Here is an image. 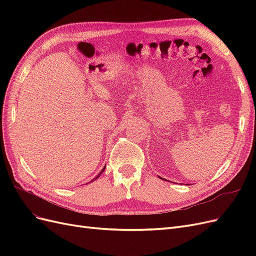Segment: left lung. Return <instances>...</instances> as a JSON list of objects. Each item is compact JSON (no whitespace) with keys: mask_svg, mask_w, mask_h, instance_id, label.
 I'll return each instance as SVG.
<instances>
[{"mask_svg":"<svg viewBox=\"0 0 256 256\" xmlns=\"http://www.w3.org/2000/svg\"><path fill=\"white\" fill-rule=\"evenodd\" d=\"M160 178H161V177H160Z\"/></svg>","mask_w":256,"mask_h":256,"instance_id":"obj_1","label":"left lung"}]
</instances>
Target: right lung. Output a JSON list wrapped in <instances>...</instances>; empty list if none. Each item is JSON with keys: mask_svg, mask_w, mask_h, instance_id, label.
<instances>
[{"mask_svg": "<svg viewBox=\"0 0 256 256\" xmlns=\"http://www.w3.org/2000/svg\"><path fill=\"white\" fill-rule=\"evenodd\" d=\"M104 168H106V166H104V168H102V172H100V173H99V174H98V175H97V176H96V178H95V180H97V178H98V177H99V176H100V175H102V172H104Z\"/></svg>", "mask_w": 256, "mask_h": 256, "instance_id": "obj_1", "label": "right lung"}]
</instances>
